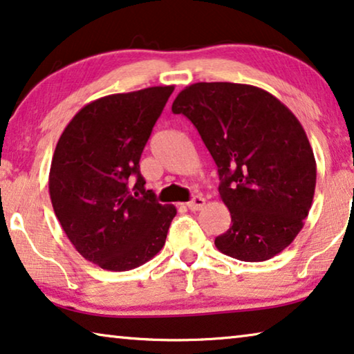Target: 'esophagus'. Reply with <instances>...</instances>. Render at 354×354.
Segmentation results:
<instances>
[{"instance_id":"esophagus-1","label":"esophagus","mask_w":354,"mask_h":354,"mask_svg":"<svg viewBox=\"0 0 354 354\" xmlns=\"http://www.w3.org/2000/svg\"><path fill=\"white\" fill-rule=\"evenodd\" d=\"M203 207H205V198L202 197V195H195L191 202H187V208L191 211H198Z\"/></svg>"}]
</instances>
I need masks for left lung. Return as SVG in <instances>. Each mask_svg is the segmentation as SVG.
I'll return each mask as SVG.
<instances>
[{
  "label": "left lung",
  "instance_id": "8db88e82",
  "mask_svg": "<svg viewBox=\"0 0 354 354\" xmlns=\"http://www.w3.org/2000/svg\"><path fill=\"white\" fill-rule=\"evenodd\" d=\"M171 111L195 125L218 165L232 225L216 248L261 262L291 245L316 186L313 149L291 109L248 84L197 82L178 93Z\"/></svg>",
  "mask_w": 354,
  "mask_h": 354
}]
</instances>
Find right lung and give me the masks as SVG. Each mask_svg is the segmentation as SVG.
Listing matches in <instances>:
<instances>
[{
  "instance_id": "right-lung-1",
  "label": "right lung",
  "mask_w": 354,
  "mask_h": 354,
  "mask_svg": "<svg viewBox=\"0 0 354 354\" xmlns=\"http://www.w3.org/2000/svg\"><path fill=\"white\" fill-rule=\"evenodd\" d=\"M175 86L106 95L79 109L57 143L49 194L84 259L111 272L151 261L176 208L145 189L140 157Z\"/></svg>"
}]
</instances>
